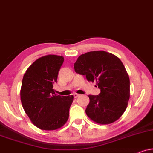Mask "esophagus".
Wrapping results in <instances>:
<instances>
[{
  "instance_id": "obj_1",
  "label": "esophagus",
  "mask_w": 153,
  "mask_h": 153,
  "mask_svg": "<svg viewBox=\"0 0 153 153\" xmlns=\"http://www.w3.org/2000/svg\"><path fill=\"white\" fill-rule=\"evenodd\" d=\"M74 96L75 98H76L78 97V96H79V94H74Z\"/></svg>"
}]
</instances>
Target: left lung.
Here are the masks:
<instances>
[{"label":"left lung","instance_id":"obj_1","mask_svg":"<svg viewBox=\"0 0 153 153\" xmlns=\"http://www.w3.org/2000/svg\"><path fill=\"white\" fill-rule=\"evenodd\" d=\"M75 71L89 82H96L99 95H89L86 114L98 124H110L121 117L130 98V79L117 56L103 51L81 55L74 64Z\"/></svg>","mask_w":153,"mask_h":153}]
</instances>
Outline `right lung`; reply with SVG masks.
Wrapping results in <instances>:
<instances>
[{
  "label": "right lung",
  "mask_w": 153,
  "mask_h": 153,
  "mask_svg": "<svg viewBox=\"0 0 153 153\" xmlns=\"http://www.w3.org/2000/svg\"><path fill=\"white\" fill-rule=\"evenodd\" d=\"M63 62L62 56H43L29 66L23 77L22 106L32 123L41 130H57L68 119L74 96H57L53 89Z\"/></svg>",
  "instance_id": "obj_1"
}]
</instances>
